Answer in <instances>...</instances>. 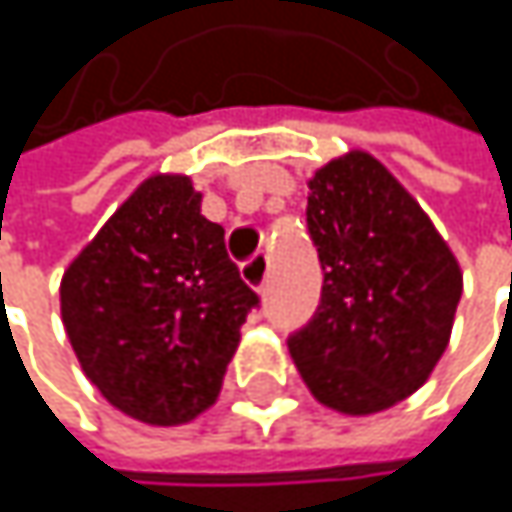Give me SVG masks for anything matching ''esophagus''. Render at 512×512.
I'll return each instance as SVG.
<instances>
[{"mask_svg": "<svg viewBox=\"0 0 512 512\" xmlns=\"http://www.w3.org/2000/svg\"><path fill=\"white\" fill-rule=\"evenodd\" d=\"M243 278H246V284H252L255 290H263V287H266V278H269V255H266V252H257V255L243 266Z\"/></svg>", "mask_w": 512, "mask_h": 512, "instance_id": "34e87169", "label": "esophagus"}]
</instances>
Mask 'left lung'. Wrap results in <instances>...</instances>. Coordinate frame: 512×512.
I'll return each mask as SVG.
<instances>
[{
	"label": "left lung",
	"mask_w": 512,
	"mask_h": 512,
	"mask_svg": "<svg viewBox=\"0 0 512 512\" xmlns=\"http://www.w3.org/2000/svg\"><path fill=\"white\" fill-rule=\"evenodd\" d=\"M308 189L323 296L287 347L323 406L373 415L415 394L448 350L460 263L421 204L367 151L326 162Z\"/></svg>",
	"instance_id": "8db88e82"
}]
</instances>
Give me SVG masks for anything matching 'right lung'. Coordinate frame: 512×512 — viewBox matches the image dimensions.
<instances>
[{"mask_svg":"<svg viewBox=\"0 0 512 512\" xmlns=\"http://www.w3.org/2000/svg\"><path fill=\"white\" fill-rule=\"evenodd\" d=\"M85 376L124 415L177 427L210 409L257 293L186 174H151L61 278Z\"/></svg>","mask_w":512,"mask_h":512,"instance_id":"add662e5","label":"right lung"}]
</instances>
